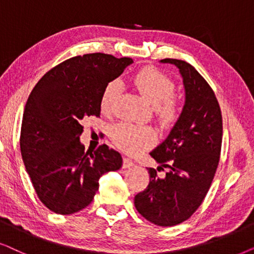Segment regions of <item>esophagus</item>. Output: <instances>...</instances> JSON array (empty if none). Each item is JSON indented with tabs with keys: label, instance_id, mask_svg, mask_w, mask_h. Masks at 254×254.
I'll return each instance as SVG.
<instances>
[{
	"label": "esophagus",
	"instance_id": "1",
	"mask_svg": "<svg viewBox=\"0 0 254 254\" xmlns=\"http://www.w3.org/2000/svg\"><path fill=\"white\" fill-rule=\"evenodd\" d=\"M133 165H134L133 161L131 160V159H129V158L123 159V168H130V167H132Z\"/></svg>",
	"mask_w": 254,
	"mask_h": 254
}]
</instances>
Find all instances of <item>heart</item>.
<instances>
[{
  "label": "heart",
  "instance_id": "1",
  "mask_svg": "<svg viewBox=\"0 0 254 254\" xmlns=\"http://www.w3.org/2000/svg\"><path fill=\"white\" fill-rule=\"evenodd\" d=\"M132 81L144 99L155 107L162 120L171 122L177 117L178 106L171 97L174 93V83L171 79L154 68H144L133 76ZM120 92L121 82L118 80L106 84L100 100L103 113L110 111ZM113 139L123 151L137 153L153 143L155 132L148 127L123 122L114 127Z\"/></svg>",
  "mask_w": 254,
  "mask_h": 254
}]
</instances>
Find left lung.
Here are the masks:
<instances>
[{"label":"left lung","mask_w":254,"mask_h":254,"mask_svg":"<svg viewBox=\"0 0 254 254\" xmlns=\"http://www.w3.org/2000/svg\"><path fill=\"white\" fill-rule=\"evenodd\" d=\"M179 69L185 104L168 136L150 152L157 169L168 168L165 177L148 168L150 184L134 196L138 212L159 226L186 221L200 207L210 188L221 154L222 113L215 93L190 64L162 59Z\"/></svg>","instance_id":"obj_1"}]
</instances>
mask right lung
<instances>
[{
    "label": "right lung",
    "mask_w": 254,
    "mask_h": 254,
    "mask_svg": "<svg viewBox=\"0 0 254 254\" xmlns=\"http://www.w3.org/2000/svg\"><path fill=\"white\" fill-rule=\"evenodd\" d=\"M133 63L104 53L77 56L38 81L26 101L21 153L39 200L51 211L70 215L86 208L99 190L100 177L118 171L121 154L107 145L84 152L81 121L100 116L107 83Z\"/></svg>",
    "instance_id": "obj_1"
}]
</instances>
